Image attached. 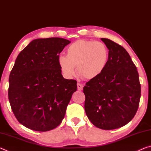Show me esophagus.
I'll list each match as a JSON object with an SVG mask.
<instances>
[{
	"mask_svg": "<svg viewBox=\"0 0 151 151\" xmlns=\"http://www.w3.org/2000/svg\"><path fill=\"white\" fill-rule=\"evenodd\" d=\"M77 88H78V91H82V90H83V85H82V84L78 83H77Z\"/></svg>",
	"mask_w": 151,
	"mask_h": 151,
	"instance_id": "esophagus-1",
	"label": "esophagus"
}]
</instances>
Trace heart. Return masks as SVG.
<instances>
[{
  "label": "heart",
  "instance_id": "1",
  "mask_svg": "<svg viewBox=\"0 0 151 151\" xmlns=\"http://www.w3.org/2000/svg\"><path fill=\"white\" fill-rule=\"evenodd\" d=\"M66 56L58 57V64L63 75L67 78L76 73L83 78L91 80L104 72L109 62V52L105 44L99 41L78 40L66 49Z\"/></svg>",
  "mask_w": 151,
  "mask_h": 151
}]
</instances>
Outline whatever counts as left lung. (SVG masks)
<instances>
[{
	"label": "left lung",
	"mask_w": 151,
	"mask_h": 151,
	"mask_svg": "<svg viewBox=\"0 0 151 151\" xmlns=\"http://www.w3.org/2000/svg\"><path fill=\"white\" fill-rule=\"evenodd\" d=\"M109 62L104 72L83 88L85 110L94 126L104 130L122 127L134 118L141 88L139 73L127 51L108 39Z\"/></svg>",
	"instance_id": "left-lung-1"
}]
</instances>
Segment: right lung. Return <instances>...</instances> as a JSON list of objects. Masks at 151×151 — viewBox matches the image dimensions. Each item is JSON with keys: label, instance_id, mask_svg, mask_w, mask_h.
Masks as SVG:
<instances>
[{"label": "right lung", "instance_id": "1", "mask_svg": "<svg viewBox=\"0 0 151 151\" xmlns=\"http://www.w3.org/2000/svg\"><path fill=\"white\" fill-rule=\"evenodd\" d=\"M70 42L58 37L33 40L15 60L9 100L18 121L28 129L50 131L65 117L77 82L63 78L58 57Z\"/></svg>", "mask_w": 151, "mask_h": 151}]
</instances>
